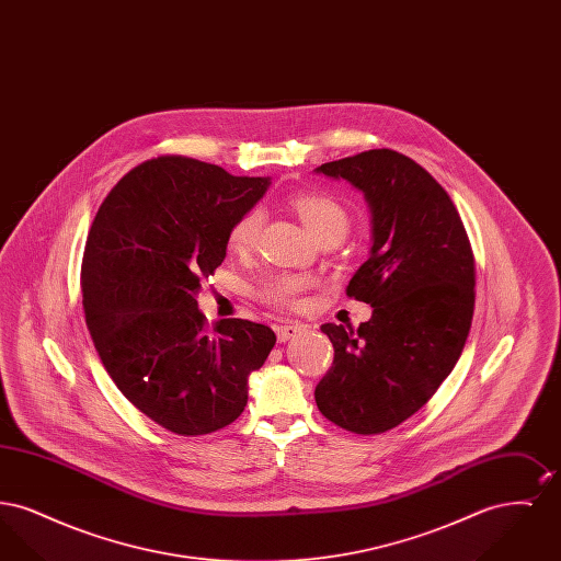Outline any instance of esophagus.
Wrapping results in <instances>:
<instances>
[{"mask_svg":"<svg viewBox=\"0 0 561 561\" xmlns=\"http://www.w3.org/2000/svg\"><path fill=\"white\" fill-rule=\"evenodd\" d=\"M300 330H302V325H300V323H294V321H290V323H282V325H275V334H277V341H279V343L290 341V339H294Z\"/></svg>","mask_w":561,"mask_h":561,"instance_id":"obj_1","label":"esophagus"}]
</instances>
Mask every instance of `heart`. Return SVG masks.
<instances>
[{"label":"heart","mask_w":561,"mask_h":561,"mask_svg":"<svg viewBox=\"0 0 561 561\" xmlns=\"http://www.w3.org/2000/svg\"><path fill=\"white\" fill-rule=\"evenodd\" d=\"M290 208L298 214L307 231L320 241H341L348 233L351 216L347 208L325 193H296L290 197ZM265 214L261 208H250L229 229V248L238 254L254 250L261 238ZM311 288V279L294 273H277L259 286V298L271 307H293L300 294Z\"/></svg>","instance_id":"obj_1"}]
</instances>
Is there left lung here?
Returning a JSON list of instances; mask_svg holds the SVG:
<instances>
[{"label":"left lung","mask_w":561,"mask_h":561,"mask_svg":"<svg viewBox=\"0 0 561 561\" xmlns=\"http://www.w3.org/2000/svg\"><path fill=\"white\" fill-rule=\"evenodd\" d=\"M318 172L345 179L370 204L373 250L347 296L373 318L321 325L334 362L316 401L334 425L378 435L416 414L453 373L473 320L476 259L450 195L416 161L370 149Z\"/></svg>","instance_id":"left-lung-1"}]
</instances>
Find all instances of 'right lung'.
<instances>
[{"label": "right lung", "mask_w": 561, "mask_h": 561, "mask_svg": "<svg viewBox=\"0 0 561 561\" xmlns=\"http://www.w3.org/2000/svg\"><path fill=\"white\" fill-rule=\"evenodd\" d=\"M267 187L268 179L160 156L122 176L88 231L81 302L92 343L117 389L176 435L231 425L245 408L248 376L275 345L265 323L208 325L197 309L231 225Z\"/></svg>", "instance_id": "add662e5"}]
</instances>
